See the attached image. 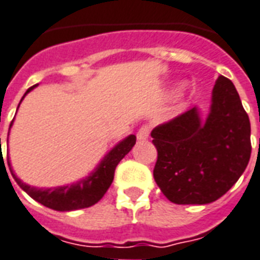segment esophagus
Segmentation results:
<instances>
[{
  "label": "esophagus",
  "instance_id": "1",
  "mask_svg": "<svg viewBox=\"0 0 260 260\" xmlns=\"http://www.w3.org/2000/svg\"><path fill=\"white\" fill-rule=\"evenodd\" d=\"M149 134H150V128H149V126H141L140 130L137 132V138L140 141H145L149 138Z\"/></svg>",
  "mask_w": 260,
  "mask_h": 260
}]
</instances>
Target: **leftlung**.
I'll return each mask as SVG.
<instances>
[{"label": "left lung", "mask_w": 260, "mask_h": 260, "mask_svg": "<svg viewBox=\"0 0 260 260\" xmlns=\"http://www.w3.org/2000/svg\"><path fill=\"white\" fill-rule=\"evenodd\" d=\"M153 176L174 204H208L225 194L251 157V124L234 83L219 76L208 117L196 107L151 132Z\"/></svg>", "instance_id": "8db88e82"}]
</instances>
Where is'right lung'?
Returning <instances> with one entry per match:
<instances>
[{
    "label": "right lung",
    "mask_w": 260,
    "mask_h": 260,
    "mask_svg": "<svg viewBox=\"0 0 260 260\" xmlns=\"http://www.w3.org/2000/svg\"><path fill=\"white\" fill-rule=\"evenodd\" d=\"M36 86L28 88L24 96ZM24 96H22V99H24ZM10 126H12V123H10ZM134 145H136V136H128L126 140L118 143L117 146L106 155L101 165L98 166L96 170L91 174L90 177L82 180L78 184H72V185L67 186H59V188L53 189L33 188V186L24 184L12 172V168H9V169L12 172L14 181L17 182L20 188L24 189L33 200H36L37 203L45 205L48 208L55 209V211H75V209L88 208L91 205L96 204L98 201L105 196V193L107 192V189L110 188L114 180L115 168L120 162V159L132 150ZM8 165L10 166L9 161H8Z\"/></svg>",
    "instance_id": "obj_1"
}]
</instances>
